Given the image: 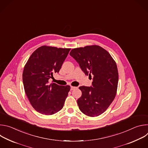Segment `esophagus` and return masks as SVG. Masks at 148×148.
Wrapping results in <instances>:
<instances>
[{
  "label": "esophagus",
  "mask_w": 148,
  "mask_h": 148,
  "mask_svg": "<svg viewBox=\"0 0 148 148\" xmlns=\"http://www.w3.org/2000/svg\"><path fill=\"white\" fill-rule=\"evenodd\" d=\"M77 87H73V86H71V90L72 91V90H74V89H75Z\"/></svg>",
  "instance_id": "obj_1"
}]
</instances>
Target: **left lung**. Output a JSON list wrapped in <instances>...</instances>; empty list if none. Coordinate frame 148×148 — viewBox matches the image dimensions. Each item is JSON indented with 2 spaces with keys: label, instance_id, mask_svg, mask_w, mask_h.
<instances>
[{
  "label": "left lung",
  "instance_id": "8db88e82",
  "mask_svg": "<svg viewBox=\"0 0 148 148\" xmlns=\"http://www.w3.org/2000/svg\"><path fill=\"white\" fill-rule=\"evenodd\" d=\"M70 54L84 73L93 76L92 87H79L82 92L77 100L79 108L86 115L98 116L107 110L116 96L118 82L116 62L106 50L97 45L73 49Z\"/></svg>",
  "mask_w": 148,
  "mask_h": 148
}]
</instances>
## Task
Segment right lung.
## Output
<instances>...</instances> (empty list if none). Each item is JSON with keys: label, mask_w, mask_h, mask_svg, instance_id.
<instances>
[{"label": "right lung", "mask_w": 148, "mask_h": 148, "mask_svg": "<svg viewBox=\"0 0 148 148\" xmlns=\"http://www.w3.org/2000/svg\"><path fill=\"white\" fill-rule=\"evenodd\" d=\"M71 49L43 46L30 56L25 66L23 82L26 94L33 108L50 115L61 110L70 86L49 84L53 73H58Z\"/></svg>", "instance_id": "1"}]
</instances>
